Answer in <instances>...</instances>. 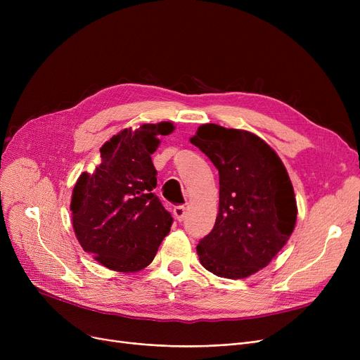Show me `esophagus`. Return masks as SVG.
Wrapping results in <instances>:
<instances>
[{"label": "esophagus", "instance_id": "1", "mask_svg": "<svg viewBox=\"0 0 360 360\" xmlns=\"http://www.w3.org/2000/svg\"><path fill=\"white\" fill-rule=\"evenodd\" d=\"M174 214H175L176 220L182 221V220H184V217H185V214H186V209H185L184 205H176L175 209H174Z\"/></svg>", "mask_w": 360, "mask_h": 360}]
</instances>
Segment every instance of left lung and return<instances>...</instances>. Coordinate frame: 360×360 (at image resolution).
Here are the masks:
<instances>
[{
	"instance_id": "obj_1",
	"label": "left lung",
	"mask_w": 360,
	"mask_h": 360,
	"mask_svg": "<svg viewBox=\"0 0 360 360\" xmlns=\"http://www.w3.org/2000/svg\"><path fill=\"white\" fill-rule=\"evenodd\" d=\"M190 141L213 162L220 184L214 228L197 245L201 266L219 277H250L269 266L295 229L288 170L250 131L202 124Z\"/></svg>"
}]
</instances>
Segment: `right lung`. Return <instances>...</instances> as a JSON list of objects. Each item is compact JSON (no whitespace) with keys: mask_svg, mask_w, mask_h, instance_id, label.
I'll list each match as a JSON object with an SVG mask.
<instances>
[{"mask_svg":"<svg viewBox=\"0 0 360 360\" xmlns=\"http://www.w3.org/2000/svg\"><path fill=\"white\" fill-rule=\"evenodd\" d=\"M174 129L163 121L120 131L101 147L102 162L94 172H83L74 185L70 210L75 238L109 270L146 269L170 232L172 216L151 193L158 185L151 155L159 136Z\"/></svg>","mask_w":360,"mask_h":360,"instance_id":"right-lung-1","label":"right lung"}]
</instances>
